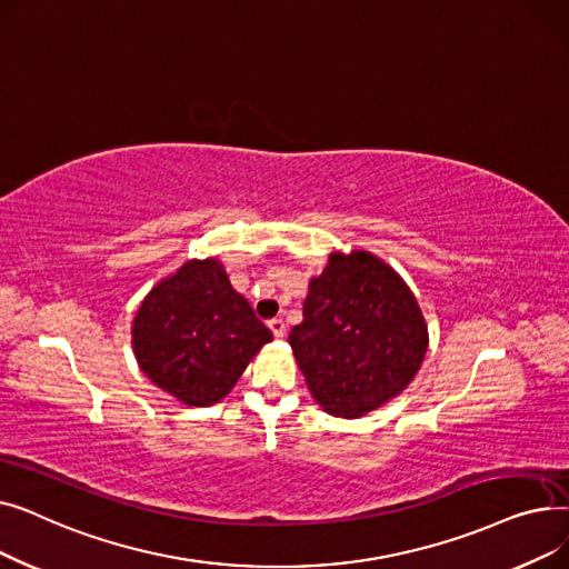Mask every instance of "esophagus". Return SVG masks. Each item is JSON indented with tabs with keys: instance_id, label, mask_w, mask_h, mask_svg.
Segmentation results:
<instances>
[{
	"instance_id": "obj_1",
	"label": "esophagus",
	"mask_w": 569,
	"mask_h": 569,
	"mask_svg": "<svg viewBox=\"0 0 569 569\" xmlns=\"http://www.w3.org/2000/svg\"><path fill=\"white\" fill-rule=\"evenodd\" d=\"M269 330H272V335L277 339H281L286 335V322L281 318H272V320H269Z\"/></svg>"
}]
</instances>
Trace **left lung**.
Returning a JSON list of instances; mask_svg holds the SVG:
<instances>
[{
  "mask_svg": "<svg viewBox=\"0 0 569 569\" xmlns=\"http://www.w3.org/2000/svg\"><path fill=\"white\" fill-rule=\"evenodd\" d=\"M288 341L313 399L335 417L380 408L422 367L425 316L406 281L369 251L332 253Z\"/></svg>",
  "mask_w": 569,
  "mask_h": 569,
  "instance_id": "obj_1",
  "label": "left lung"
}]
</instances>
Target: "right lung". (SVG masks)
<instances>
[{"label":"right lung","mask_w":569,"mask_h":569,"mask_svg":"<svg viewBox=\"0 0 569 569\" xmlns=\"http://www.w3.org/2000/svg\"><path fill=\"white\" fill-rule=\"evenodd\" d=\"M142 373L187 406L221 401L272 341L217 258L189 260L149 292L133 320Z\"/></svg>","instance_id":"obj_1"}]
</instances>
